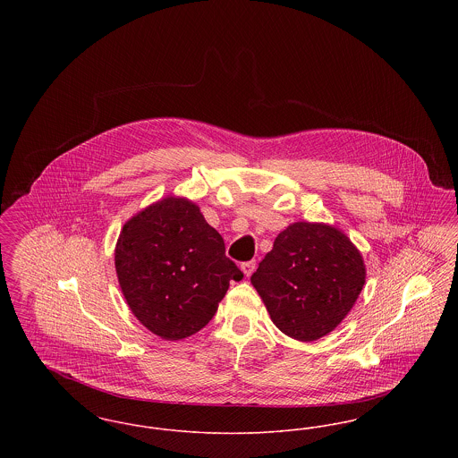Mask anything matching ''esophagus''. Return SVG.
I'll return each mask as SVG.
<instances>
[{"label": "esophagus", "instance_id": "34e87169", "mask_svg": "<svg viewBox=\"0 0 458 458\" xmlns=\"http://www.w3.org/2000/svg\"><path fill=\"white\" fill-rule=\"evenodd\" d=\"M240 267H242V271H243L245 276H250V275L254 273V269H256V261L242 262Z\"/></svg>", "mask_w": 458, "mask_h": 458}]
</instances>
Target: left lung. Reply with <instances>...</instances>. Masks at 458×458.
Here are the masks:
<instances>
[{"label": "left lung", "instance_id": "obj_1", "mask_svg": "<svg viewBox=\"0 0 458 458\" xmlns=\"http://www.w3.org/2000/svg\"><path fill=\"white\" fill-rule=\"evenodd\" d=\"M250 282L276 327L314 342L349 314L366 282V266L340 230L293 223L276 237Z\"/></svg>", "mask_w": 458, "mask_h": 458}]
</instances>
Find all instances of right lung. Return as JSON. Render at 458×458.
Returning a JSON list of instances; mask_svg holds the SVG:
<instances>
[{
  "label": "right lung",
  "mask_w": 458,
  "mask_h": 458,
  "mask_svg": "<svg viewBox=\"0 0 458 458\" xmlns=\"http://www.w3.org/2000/svg\"><path fill=\"white\" fill-rule=\"evenodd\" d=\"M122 292L133 316L165 340L206 327L230 282L243 273L194 202L166 197L129 219L114 249Z\"/></svg>",
  "instance_id": "right-lung-1"
}]
</instances>
